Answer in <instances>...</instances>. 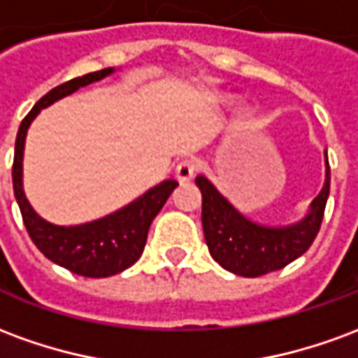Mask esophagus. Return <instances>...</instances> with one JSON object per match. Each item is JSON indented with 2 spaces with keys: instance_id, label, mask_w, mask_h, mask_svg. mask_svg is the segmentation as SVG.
Returning a JSON list of instances; mask_svg holds the SVG:
<instances>
[{
  "instance_id": "34e87169",
  "label": "esophagus",
  "mask_w": 358,
  "mask_h": 358,
  "mask_svg": "<svg viewBox=\"0 0 358 358\" xmlns=\"http://www.w3.org/2000/svg\"><path fill=\"white\" fill-rule=\"evenodd\" d=\"M195 171H197V164H195V161H192V159H184V161H180V163L176 164V171H174V174H176L178 182H189V180L194 178Z\"/></svg>"
}]
</instances>
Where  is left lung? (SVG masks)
Here are the masks:
<instances>
[{
  "mask_svg": "<svg viewBox=\"0 0 358 358\" xmlns=\"http://www.w3.org/2000/svg\"><path fill=\"white\" fill-rule=\"evenodd\" d=\"M195 184L203 195V234L213 259L238 276L257 278L284 268L313 245L330 195V164L326 157V182L307 217L284 228H268L248 220L205 176H197Z\"/></svg>",
  "mask_w": 358,
  "mask_h": 358,
  "instance_id": "obj_1",
  "label": "left lung"
}]
</instances>
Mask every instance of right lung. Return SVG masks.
<instances>
[{
    "instance_id": "1",
    "label": "right lung",
    "mask_w": 358,
    "mask_h": 358,
    "mask_svg": "<svg viewBox=\"0 0 358 358\" xmlns=\"http://www.w3.org/2000/svg\"><path fill=\"white\" fill-rule=\"evenodd\" d=\"M110 73L113 69L84 74L43 95L20 122L17 141H15V159H13V189L30 240L34 241L36 248L50 261L86 278H107L132 266L143 253L153 218L159 215V210L163 209L166 199L178 186L176 180H166L153 189H149L148 194L141 195L140 199H136L130 205H126L124 209L117 210L109 217L99 218L88 224L69 226V228L45 222L42 217L36 215L30 203L27 201L22 192V151H24V138L30 122L43 107L73 94L82 86L101 80Z\"/></svg>"
}]
</instances>
